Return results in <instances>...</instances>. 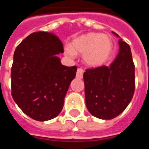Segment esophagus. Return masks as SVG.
I'll use <instances>...</instances> for the list:
<instances>
[{"label":"esophagus","instance_id":"1","mask_svg":"<svg viewBox=\"0 0 149 149\" xmlns=\"http://www.w3.org/2000/svg\"><path fill=\"white\" fill-rule=\"evenodd\" d=\"M83 74H84V69L81 68H79L77 71V78H82L83 77Z\"/></svg>","mask_w":149,"mask_h":149}]
</instances>
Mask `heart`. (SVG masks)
Instances as JSON below:
<instances>
[{"label": "heart", "mask_w": 149, "mask_h": 149, "mask_svg": "<svg viewBox=\"0 0 149 149\" xmlns=\"http://www.w3.org/2000/svg\"><path fill=\"white\" fill-rule=\"evenodd\" d=\"M110 37L104 34L88 33L75 38L71 46L66 47V53L73 56L76 53H84L83 58L87 65L100 66L106 61L112 51Z\"/></svg>", "instance_id": "obj_1"}]
</instances>
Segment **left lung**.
I'll return each instance as SVG.
<instances>
[{
    "label": "left lung",
    "instance_id": "left-lung-1",
    "mask_svg": "<svg viewBox=\"0 0 149 149\" xmlns=\"http://www.w3.org/2000/svg\"><path fill=\"white\" fill-rule=\"evenodd\" d=\"M119 45L120 52L110 66L88 68L84 72L86 107L97 118H115L127 108L134 94L135 65L131 49L122 39Z\"/></svg>",
    "mask_w": 149,
    "mask_h": 149
}]
</instances>
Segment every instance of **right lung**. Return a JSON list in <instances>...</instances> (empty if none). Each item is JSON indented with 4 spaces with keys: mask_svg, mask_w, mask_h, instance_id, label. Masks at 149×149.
I'll return each instance as SVG.
<instances>
[{
    "mask_svg": "<svg viewBox=\"0 0 149 149\" xmlns=\"http://www.w3.org/2000/svg\"><path fill=\"white\" fill-rule=\"evenodd\" d=\"M63 44L54 34L37 32L17 47L11 68V93L23 112L33 120L45 121L61 112L77 66L61 65L57 55Z\"/></svg>",
    "mask_w": 149,
    "mask_h": 149,
    "instance_id": "obj_1",
    "label": "right lung"
}]
</instances>
